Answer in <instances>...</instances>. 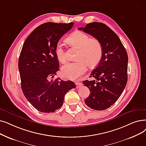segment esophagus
Segmentation results:
<instances>
[{"label":"esophagus","mask_w":146,"mask_h":146,"mask_svg":"<svg viewBox=\"0 0 146 146\" xmlns=\"http://www.w3.org/2000/svg\"><path fill=\"white\" fill-rule=\"evenodd\" d=\"M76 88L78 89L83 86V84H82L81 82H76Z\"/></svg>","instance_id":"1"}]
</instances>
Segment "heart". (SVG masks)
<instances>
[{
	"mask_svg": "<svg viewBox=\"0 0 146 146\" xmlns=\"http://www.w3.org/2000/svg\"><path fill=\"white\" fill-rule=\"evenodd\" d=\"M71 45L79 49L76 62H68L61 68V73L63 77L70 80H76L86 70L87 64L90 67L97 66L103 55V47L101 42L83 31H78L67 38ZM56 58L61 63L67 61V56L62 44L58 42L55 47Z\"/></svg>",
	"mask_w": 146,
	"mask_h": 146,
	"instance_id": "heart-1",
	"label": "heart"
}]
</instances>
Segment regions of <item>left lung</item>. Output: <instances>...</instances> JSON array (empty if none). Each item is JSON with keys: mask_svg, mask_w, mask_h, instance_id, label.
Listing matches in <instances>:
<instances>
[{"mask_svg": "<svg viewBox=\"0 0 146 146\" xmlns=\"http://www.w3.org/2000/svg\"><path fill=\"white\" fill-rule=\"evenodd\" d=\"M79 30L92 35L103 45V57L90 76L96 79L83 83L91 92L85 104L94 110H104L115 103L126 86L128 54L117 35L106 24L93 22Z\"/></svg>", "mask_w": 146, "mask_h": 146, "instance_id": "left-lung-1", "label": "left lung"}]
</instances>
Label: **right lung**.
<instances>
[{"label": "right lung", "mask_w": 146, "mask_h": 146, "mask_svg": "<svg viewBox=\"0 0 146 146\" xmlns=\"http://www.w3.org/2000/svg\"><path fill=\"white\" fill-rule=\"evenodd\" d=\"M73 24H42L23 44L18 60L21 89L29 102L42 113H52L60 109L66 93L76 87L71 80L50 79L59 70L56 44Z\"/></svg>", "instance_id": "right-lung-1"}]
</instances>
